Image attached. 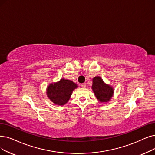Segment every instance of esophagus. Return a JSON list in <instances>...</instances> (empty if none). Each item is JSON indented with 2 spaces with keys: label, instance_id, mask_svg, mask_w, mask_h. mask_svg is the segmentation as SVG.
Segmentation results:
<instances>
[{
  "label": "esophagus",
  "instance_id": "esophagus-1",
  "mask_svg": "<svg viewBox=\"0 0 155 155\" xmlns=\"http://www.w3.org/2000/svg\"><path fill=\"white\" fill-rule=\"evenodd\" d=\"M81 86L83 88H85L86 87V83H83L81 84Z\"/></svg>",
  "mask_w": 155,
  "mask_h": 155
}]
</instances>
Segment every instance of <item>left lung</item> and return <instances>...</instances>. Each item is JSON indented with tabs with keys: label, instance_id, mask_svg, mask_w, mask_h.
<instances>
[{
	"label": "left lung",
	"instance_id": "left-lung-1",
	"mask_svg": "<svg viewBox=\"0 0 155 155\" xmlns=\"http://www.w3.org/2000/svg\"><path fill=\"white\" fill-rule=\"evenodd\" d=\"M91 89L98 101L101 103L109 102L114 94V88L105 83L100 76H95L92 79Z\"/></svg>",
	"mask_w": 155,
	"mask_h": 155
}]
</instances>
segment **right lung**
<instances>
[{"label": "right lung", "instance_id": "1", "mask_svg": "<svg viewBox=\"0 0 155 155\" xmlns=\"http://www.w3.org/2000/svg\"><path fill=\"white\" fill-rule=\"evenodd\" d=\"M78 87V84L71 80L61 78L59 81L49 84L46 89L47 97L54 104L64 106L69 101L74 90Z\"/></svg>", "mask_w": 155, "mask_h": 155}]
</instances>
